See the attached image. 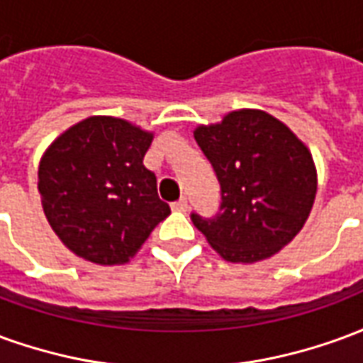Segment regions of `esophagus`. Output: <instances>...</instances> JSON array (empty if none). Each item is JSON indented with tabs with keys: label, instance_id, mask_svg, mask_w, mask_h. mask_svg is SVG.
I'll return each instance as SVG.
<instances>
[{
	"label": "esophagus",
	"instance_id": "obj_1",
	"mask_svg": "<svg viewBox=\"0 0 363 363\" xmlns=\"http://www.w3.org/2000/svg\"><path fill=\"white\" fill-rule=\"evenodd\" d=\"M171 208H173L174 212H186V210H189V200H186V198H181V200H177Z\"/></svg>",
	"mask_w": 363,
	"mask_h": 363
}]
</instances>
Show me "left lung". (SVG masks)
Masks as SVG:
<instances>
[{"label": "left lung", "mask_w": 363, "mask_h": 363, "mask_svg": "<svg viewBox=\"0 0 363 363\" xmlns=\"http://www.w3.org/2000/svg\"><path fill=\"white\" fill-rule=\"evenodd\" d=\"M221 186L220 213L192 221L221 259L267 260L294 241L311 213L317 167L309 147L281 120L259 108L228 112L194 128Z\"/></svg>", "instance_id": "obj_1"}]
</instances>
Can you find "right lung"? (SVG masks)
Instances as JSON below:
<instances>
[{"instance_id": "obj_1", "label": "right lung", "mask_w": 363, "mask_h": 363, "mask_svg": "<svg viewBox=\"0 0 363 363\" xmlns=\"http://www.w3.org/2000/svg\"><path fill=\"white\" fill-rule=\"evenodd\" d=\"M153 132L124 118L89 116L46 147L38 194L46 220L79 259L101 267L134 259L171 213L143 165Z\"/></svg>"}]
</instances>
